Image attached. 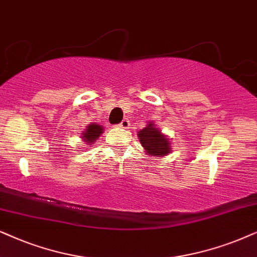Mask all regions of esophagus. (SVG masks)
Masks as SVG:
<instances>
[{"label":"esophagus","mask_w":257,"mask_h":257,"mask_svg":"<svg viewBox=\"0 0 257 257\" xmlns=\"http://www.w3.org/2000/svg\"><path fill=\"white\" fill-rule=\"evenodd\" d=\"M129 124H131V123H129L128 119L124 118L121 123H119V126H121V128H124V129H126V128H129Z\"/></svg>","instance_id":"34e87169"}]
</instances>
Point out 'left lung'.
I'll list each match as a JSON object with an SVG mask.
<instances>
[{"instance_id":"left-lung-1","label":"left lung","mask_w":257,"mask_h":257,"mask_svg":"<svg viewBox=\"0 0 257 257\" xmlns=\"http://www.w3.org/2000/svg\"><path fill=\"white\" fill-rule=\"evenodd\" d=\"M138 136L146 153H148L150 156H166L172 149L169 139L163 135L159 128H156L154 122H149L146 128L139 132Z\"/></svg>"}]
</instances>
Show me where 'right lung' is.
Here are the masks:
<instances>
[{"label":"right lung","instance_id":"right-lung-1","mask_svg":"<svg viewBox=\"0 0 257 257\" xmlns=\"http://www.w3.org/2000/svg\"><path fill=\"white\" fill-rule=\"evenodd\" d=\"M103 133V126H101L100 124H89L87 126V129L82 133V139H83L84 142H87L88 145H91L94 143L96 140L100 138V135Z\"/></svg>","mask_w":257,"mask_h":257}]
</instances>
